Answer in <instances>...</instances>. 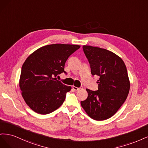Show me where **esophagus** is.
<instances>
[{"label": "esophagus", "instance_id": "obj_1", "mask_svg": "<svg viewBox=\"0 0 148 148\" xmlns=\"http://www.w3.org/2000/svg\"><path fill=\"white\" fill-rule=\"evenodd\" d=\"M73 90H74L75 92H76V91H78V90H80L81 88H83V87H80L78 88V87H75V86H73Z\"/></svg>", "mask_w": 148, "mask_h": 148}]
</instances>
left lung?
I'll list each match as a JSON object with an SVG mask.
<instances>
[{
  "label": "left lung",
  "instance_id": "1",
  "mask_svg": "<svg viewBox=\"0 0 148 148\" xmlns=\"http://www.w3.org/2000/svg\"><path fill=\"white\" fill-rule=\"evenodd\" d=\"M92 75L99 77L98 90L86 89L87 98L80 102L92 119L104 121L111 117L125 102L130 90L126 66L115 53L90 45L82 47Z\"/></svg>",
  "mask_w": 148,
  "mask_h": 148
}]
</instances>
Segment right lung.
Instances as JSON below:
<instances>
[{
  "label": "right lung",
  "instance_id": "1",
  "mask_svg": "<svg viewBox=\"0 0 148 148\" xmlns=\"http://www.w3.org/2000/svg\"><path fill=\"white\" fill-rule=\"evenodd\" d=\"M69 44L48 45L36 50L26 60L21 68L20 87L29 108L40 114L58 109L64 101L71 86L62 84L56 77L64 73L66 61L80 48Z\"/></svg>",
  "mask_w": 148,
  "mask_h": 148
}]
</instances>
